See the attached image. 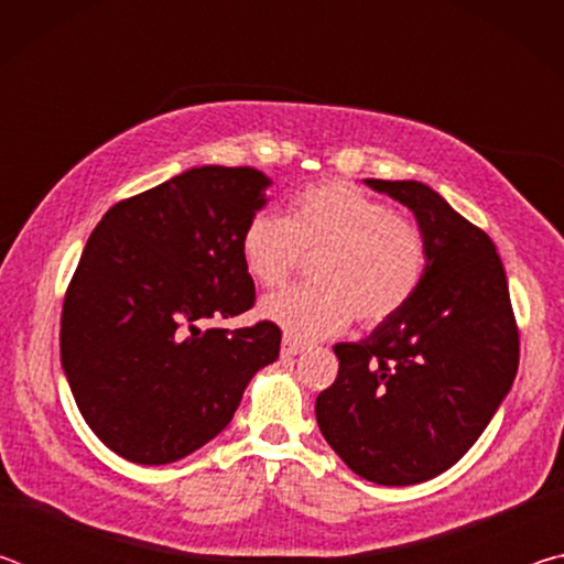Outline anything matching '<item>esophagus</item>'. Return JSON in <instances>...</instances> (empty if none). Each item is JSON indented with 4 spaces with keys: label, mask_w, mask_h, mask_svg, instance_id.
I'll return each instance as SVG.
<instances>
[{
    "label": "esophagus",
    "mask_w": 564,
    "mask_h": 564,
    "mask_svg": "<svg viewBox=\"0 0 564 564\" xmlns=\"http://www.w3.org/2000/svg\"><path fill=\"white\" fill-rule=\"evenodd\" d=\"M299 352H303L301 343H295L293 338H283V343H281V356L283 358H295Z\"/></svg>",
    "instance_id": "1"
}]
</instances>
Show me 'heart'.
I'll use <instances>...</instances> for the list:
<instances>
[{
    "mask_svg": "<svg viewBox=\"0 0 564 564\" xmlns=\"http://www.w3.org/2000/svg\"><path fill=\"white\" fill-rule=\"evenodd\" d=\"M313 263L308 289L273 293L261 318L293 340L330 338L356 316L373 328L413 301L427 269V241L413 218L393 214L350 181H323L295 196L291 218L256 214L241 234L246 273L275 289Z\"/></svg>",
    "mask_w": 564,
    "mask_h": 564,
    "instance_id": "heart-1",
    "label": "heart"
}]
</instances>
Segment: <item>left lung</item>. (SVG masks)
I'll use <instances>...</instances> for the list:
<instances>
[{
	"instance_id": "obj_1",
	"label": "left lung",
	"mask_w": 564,
	"mask_h": 564,
	"mask_svg": "<svg viewBox=\"0 0 564 564\" xmlns=\"http://www.w3.org/2000/svg\"><path fill=\"white\" fill-rule=\"evenodd\" d=\"M366 184L413 212L427 269L398 316L333 346L338 378L318 395L316 420L356 475L415 485L460 460L498 413L518 373V326L488 234L420 181Z\"/></svg>"
}]
</instances>
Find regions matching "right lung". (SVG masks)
I'll return each mask as SVG.
<instances>
[{"label": "right lung", "mask_w": 564, "mask_h": 564, "mask_svg": "<svg viewBox=\"0 0 564 564\" xmlns=\"http://www.w3.org/2000/svg\"><path fill=\"white\" fill-rule=\"evenodd\" d=\"M248 166H196L111 206L62 311V368L99 441L139 465L191 455L231 423L281 330L202 328L253 305L241 234L269 204Z\"/></svg>", "instance_id": "obj_1"}]
</instances>
